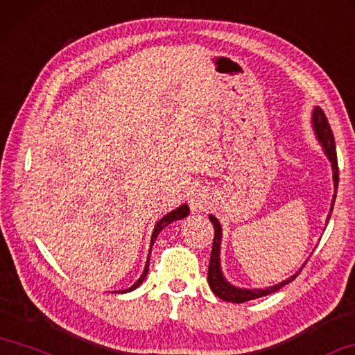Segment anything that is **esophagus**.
I'll list each match as a JSON object with an SVG mask.
<instances>
[{"label":"esophagus","instance_id":"34e87169","mask_svg":"<svg viewBox=\"0 0 355 355\" xmlns=\"http://www.w3.org/2000/svg\"><path fill=\"white\" fill-rule=\"evenodd\" d=\"M188 202H189V207L193 208L194 211L204 210V208H205L207 204H208L205 189H204V188H194V189L189 193Z\"/></svg>","mask_w":355,"mask_h":355}]
</instances>
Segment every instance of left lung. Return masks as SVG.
Wrapping results in <instances>:
<instances>
[{
    "instance_id": "8db88e82",
    "label": "left lung",
    "mask_w": 355,
    "mask_h": 355,
    "mask_svg": "<svg viewBox=\"0 0 355 355\" xmlns=\"http://www.w3.org/2000/svg\"><path fill=\"white\" fill-rule=\"evenodd\" d=\"M311 125L314 129V134H316V139L319 140L320 147L324 148L325 156L329 157V161L331 164V172H334L335 193H334V199H331V204H330V213L327 215V219H325V223H329L331 211H334L336 189H338V161H336V153H335V139H334V132H331L327 118H325V114L322 112V109L318 105L313 109ZM208 218H210L213 227H215V237H213L210 263H208V286H210L213 294L218 295L221 300L230 302V303H243L248 300L259 299V297L273 294V292L279 291L283 286L289 284L291 281H294L297 278V275L302 272V268L305 267L306 262L303 263V266L299 268V272L292 275V277L286 278L284 281H281V283H278V284L268 286V288H263V289H246V288H237V286L230 284L229 281L224 278L223 270H221V240H223L221 223H219L218 218L213 215H208Z\"/></svg>"
}]
</instances>
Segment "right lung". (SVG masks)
<instances>
[{
	"mask_svg": "<svg viewBox=\"0 0 355 355\" xmlns=\"http://www.w3.org/2000/svg\"><path fill=\"white\" fill-rule=\"evenodd\" d=\"M188 215H189V207H188V204H183V205H180L178 208H175V210L168 211L166 216H162V218L159 219V221L156 223V226H155V229H153V234H151V240H150V254H151V248H153V245H155V241H156V237H157V235H159L161 230L164 229L166 226H168V224H171V223L178 221V219L187 218ZM150 254H148V257H147V263H145V268H144L142 275H140V278H139V279L136 281V283H134L129 289L118 291V292H121V294H126V292H131V291H134V289H137L139 286L144 283V279H145V277H147V273H148Z\"/></svg>",
	"mask_w": 355,
	"mask_h": 355,
	"instance_id": "1",
	"label": "right lung"
}]
</instances>
